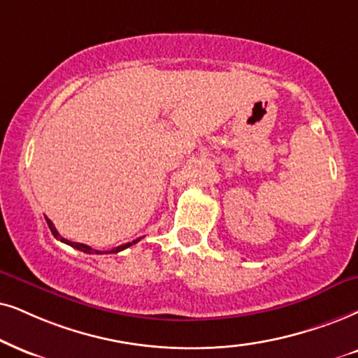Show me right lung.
<instances>
[{
    "label": "right lung",
    "mask_w": 358,
    "mask_h": 358,
    "mask_svg": "<svg viewBox=\"0 0 358 358\" xmlns=\"http://www.w3.org/2000/svg\"><path fill=\"white\" fill-rule=\"evenodd\" d=\"M46 221H48V226H49V229H51V233L54 234V238H57V239H61L62 243H66V244H69V246H72V248H76V250H79V251H83V252H87V255H101V252L99 251H96V250H92V248L90 246H87V244H83V243H74V241H69V239H66V238H62L61 234L57 233V229L54 228V224H52V221L49 220V218H46ZM140 239L142 238H138V239H135V241H132V243H125V244H122V246H117V248H114V250H110L108 252H119V251H122V250H125V248H129V246H132V244H135V243H138Z\"/></svg>",
    "instance_id": "add662e5"
}]
</instances>
